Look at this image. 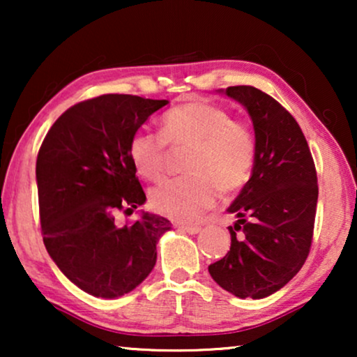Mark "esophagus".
Returning <instances> with one entry per match:
<instances>
[{"mask_svg": "<svg viewBox=\"0 0 357 357\" xmlns=\"http://www.w3.org/2000/svg\"><path fill=\"white\" fill-rule=\"evenodd\" d=\"M178 227L188 234H198L202 231V226H198V224H185V226H178Z\"/></svg>", "mask_w": 357, "mask_h": 357, "instance_id": "esophagus-1", "label": "esophagus"}]
</instances>
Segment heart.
<instances>
[{
    "label": "heart",
    "instance_id": "obj_1",
    "mask_svg": "<svg viewBox=\"0 0 357 357\" xmlns=\"http://www.w3.org/2000/svg\"><path fill=\"white\" fill-rule=\"evenodd\" d=\"M188 148L183 177L169 178L149 193L155 213L193 221L218 202L221 190L234 193L250 178L255 162V136L247 123L232 120L222 107L190 100L174 107L160 120V133L139 130L131 136L128 154L136 172L148 180L164 174L169 148Z\"/></svg>",
    "mask_w": 357,
    "mask_h": 357
}]
</instances>
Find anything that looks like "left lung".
<instances>
[{
    "label": "left lung",
    "mask_w": 357,
    "mask_h": 357,
    "mask_svg": "<svg viewBox=\"0 0 357 357\" xmlns=\"http://www.w3.org/2000/svg\"><path fill=\"white\" fill-rule=\"evenodd\" d=\"M226 94L245 107L255 130L252 177L227 211L231 250L208 266L222 289L263 299L287 284L309 257L317 213V170L301 126L280 102L253 86Z\"/></svg>",
    "instance_id": "obj_1"
}]
</instances>
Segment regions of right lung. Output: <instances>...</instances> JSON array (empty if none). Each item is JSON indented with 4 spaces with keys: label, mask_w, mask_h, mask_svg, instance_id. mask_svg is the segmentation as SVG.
I'll list each match as a JSON object with an SVG mask.
<instances>
[{
    "label": "right lung",
    "mask_w": 357,
    "mask_h": 357,
    "mask_svg": "<svg viewBox=\"0 0 357 357\" xmlns=\"http://www.w3.org/2000/svg\"><path fill=\"white\" fill-rule=\"evenodd\" d=\"M169 100L104 94L73 105L38 149L36 177L42 237L63 275L87 294L123 296L155 265V243L170 221L143 213L119 227L115 213L146 202L128 144Z\"/></svg>",
    "instance_id": "obj_1"
}]
</instances>
